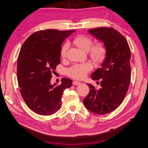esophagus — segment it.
<instances>
[{
    "label": "esophagus",
    "mask_w": 148,
    "mask_h": 148,
    "mask_svg": "<svg viewBox=\"0 0 148 148\" xmlns=\"http://www.w3.org/2000/svg\"><path fill=\"white\" fill-rule=\"evenodd\" d=\"M72 84H73L74 85H78V84H81V83H80V82H79V81H73V83H72Z\"/></svg>",
    "instance_id": "esophagus-1"
}]
</instances>
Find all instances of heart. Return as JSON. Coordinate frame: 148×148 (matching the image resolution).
I'll return each mask as SVG.
<instances>
[{
	"label": "heart",
	"instance_id": "obj_1",
	"mask_svg": "<svg viewBox=\"0 0 148 148\" xmlns=\"http://www.w3.org/2000/svg\"><path fill=\"white\" fill-rule=\"evenodd\" d=\"M73 42L84 52L90 51V56L94 62H102L106 56V49L105 46L102 43H98L95 46H93V40L90 38L84 36H79L75 37ZM69 45L65 43L62 46L60 55L62 58H65L67 55ZM92 69V65L90 63H84L82 64H75L68 71L69 76L77 79H82L85 77Z\"/></svg>",
	"mask_w": 148,
	"mask_h": 148
}]
</instances>
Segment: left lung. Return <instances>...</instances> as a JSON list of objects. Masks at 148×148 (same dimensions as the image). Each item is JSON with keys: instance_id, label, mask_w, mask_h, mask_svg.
Returning <instances> with one entry per match:
<instances>
[{"instance_id": "1", "label": "left lung", "mask_w": 148, "mask_h": 148, "mask_svg": "<svg viewBox=\"0 0 148 148\" xmlns=\"http://www.w3.org/2000/svg\"><path fill=\"white\" fill-rule=\"evenodd\" d=\"M94 38L102 42L106 53L101 67L92 74L93 80H100L97 89L88 83L90 92L83 100L85 108L94 114H106L121 104L126 95L131 77V53L124 36L112 28L89 29Z\"/></svg>"}]
</instances>
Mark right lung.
<instances>
[{
	"mask_svg": "<svg viewBox=\"0 0 148 148\" xmlns=\"http://www.w3.org/2000/svg\"><path fill=\"white\" fill-rule=\"evenodd\" d=\"M75 31H38L21 46L17 62L18 86L26 104L37 114L47 116L57 112L64 91L72 85L69 78H63L60 85L51 84V78L60 63L61 46Z\"/></svg>",
	"mask_w": 148,
	"mask_h": 148,
	"instance_id": "add662e5",
	"label": "right lung"
}]
</instances>
